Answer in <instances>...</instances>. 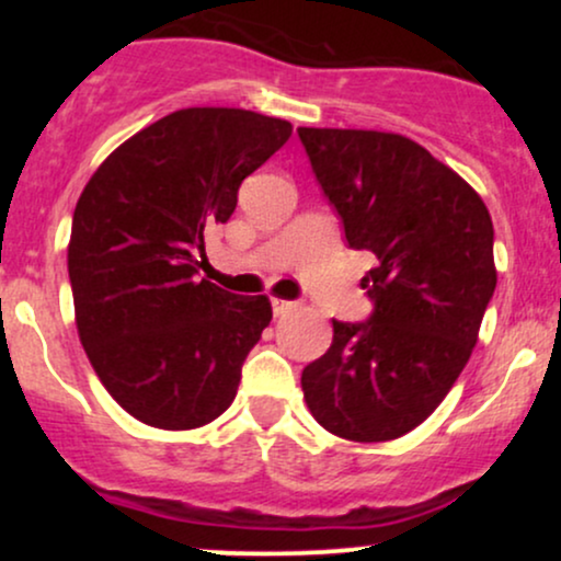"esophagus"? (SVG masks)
<instances>
[{
	"mask_svg": "<svg viewBox=\"0 0 561 561\" xmlns=\"http://www.w3.org/2000/svg\"><path fill=\"white\" fill-rule=\"evenodd\" d=\"M272 308L276 317H285V313H289L295 308L293 300H285V298H272Z\"/></svg>",
	"mask_w": 561,
	"mask_h": 561,
	"instance_id": "1",
	"label": "esophagus"
}]
</instances>
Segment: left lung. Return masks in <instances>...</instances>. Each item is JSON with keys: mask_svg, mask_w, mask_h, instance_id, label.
<instances>
[{"mask_svg": "<svg viewBox=\"0 0 561 561\" xmlns=\"http://www.w3.org/2000/svg\"><path fill=\"white\" fill-rule=\"evenodd\" d=\"M353 250L377 259L364 324L332 321V345L302 369L308 411L332 435L396 440L459 379L495 289L493 221L465 179L403 134L298 128Z\"/></svg>", "mask_w": 561, "mask_h": 561, "instance_id": "8db88e82", "label": "left lung"}]
</instances>
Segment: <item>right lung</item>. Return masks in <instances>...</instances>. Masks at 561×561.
I'll return each instance as SVG.
<instances>
[{"mask_svg": "<svg viewBox=\"0 0 561 561\" xmlns=\"http://www.w3.org/2000/svg\"><path fill=\"white\" fill-rule=\"evenodd\" d=\"M289 134V121L242 107H184L115 147L83 186L68 242L76 330L134 420L195 430L234 401L272 302L197 279L205 231L229 221L242 179Z\"/></svg>", "mask_w": 561, "mask_h": 561, "instance_id": "add662e5", "label": "right lung"}]
</instances>
